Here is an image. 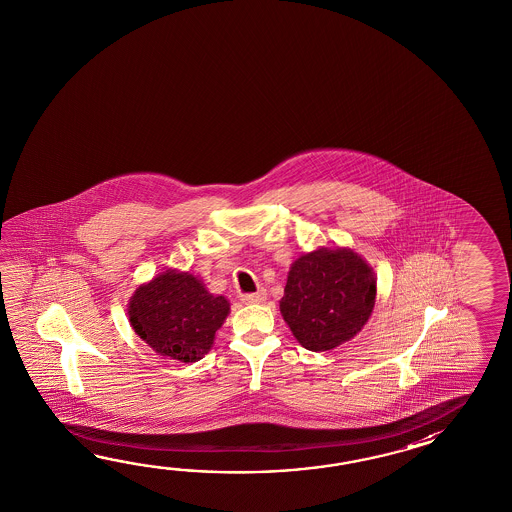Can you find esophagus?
I'll return each mask as SVG.
<instances>
[{"label": "esophagus", "mask_w": 512, "mask_h": 512, "mask_svg": "<svg viewBox=\"0 0 512 512\" xmlns=\"http://www.w3.org/2000/svg\"><path fill=\"white\" fill-rule=\"evenodd\" d=\"M241 300H243L245 304H263V302L267 300V291L260 289L258 293L243 294Z\"/></svg>", "instance_id": "obj_1"}]
</instances>
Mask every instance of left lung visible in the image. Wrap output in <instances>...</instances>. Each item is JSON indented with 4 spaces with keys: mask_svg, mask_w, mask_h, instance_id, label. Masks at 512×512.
<instances>
[{
    "mask_svg": "<svg viewBox=\"0 0 512 512\" xmlns=\"http://www.w3.org/2000/svg\"><path fill=\"white\" fill-rule=\"evenodd\" d=\"M375 296V272L359 252L349 247H320L293 261L280 311L305 349L329 351L366 326Z\"/></svg>",
    "mask_w": 512,
    "mask_h": 512,
    "instance_id": "8db88e82",
    "label": "left lung"
}]
</instances>
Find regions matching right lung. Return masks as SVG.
Wrapping results in <instances>:
<instances>
[{
  "label": "right lung",
  "instance_id": "obj_1",
  "mask_svg": "<svg viewBox=\"0 0 512 512\" xmlns=\"http://www.w3.org/2000/svg\"><path fill=\"white\" fill-rule=\"evenodd\" d=\"M229 313L223 294L210 293L196 274L177 269L139 285L128 304L133 331L157 355L179 362L203 359Z\"/></svg>",
  "mask_w": 512,
  "mask_h": 512
}]
</instances>
